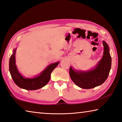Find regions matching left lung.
<instances>
[{
  "instance_id": "obj_1",
  "label": "left lung",
  "mask_w": 122,
  "mask_h": 122,
  "mask_svg": "<svg viewBox=\"0 0 122 122\" xmlns=\"http://www.w3.org/2000/svg\"><path fill=\"white\" fill-rule=\"evenodd\" d=\"M103 56L95 69L87 72H77L70 67L71 78L78 86L85 89H92L102 84L107 80L111 69V57L105 41H103Z\"/></svg>"
}]
</instances>
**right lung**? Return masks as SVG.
I'll return each instance as SVG.
<instances>
[{
	"label": "right lung",
	"instance_id": "1",
	"mask_svg": "<svg viewBox=\"0 0 122 122\" xmlns=\"http://www.w3.org/2000/svg\"><path fill=\"white\" fill-rule=\"evenodd\" d=\"M15 49L14 50L13 53L11 55L9 61L10 72L15 84L20 88L27 90L39 89L46 85L50 79L51 72L58 65L59 62L48 66L47 68L37 77L32 79L25 78L18 71L15 64Z\"/></svg>",
	"mask_w": 122,
	"mask_h": 122
}]
</instances>
